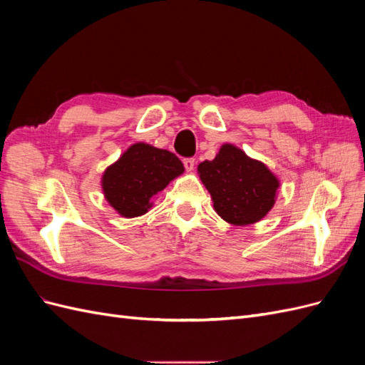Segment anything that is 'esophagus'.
Instances as JSON below:
<instances>
[{
    "instance_id": "1",
    "label": "esophagus",
    "mask_w": 365,
    "mask_h": 365,
    "mask_svg": "<svg viewBox=\"0 0 365 365\" xmlns=\"http://www.w3.org/2000/svg\"><path fill=\"white\" fill-rule=\"evenodd\" d=\"M184 168L187 172H192L195 169V158H184Z\"/></svg>"
}]
</instances>
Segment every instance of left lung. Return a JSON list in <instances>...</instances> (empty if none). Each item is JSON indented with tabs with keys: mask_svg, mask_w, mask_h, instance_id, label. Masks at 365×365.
I'll return each instance as SVG.
<instances>
[{
	"mask_svg": "<svg viewBox=\"0 0 365 365\" xmlns=\"http://www.w3.org/2000/svg\"><path fill=\"white\" fill-rule=\"evenodd\" d=\"M197 173L212 195L215 212L231 225L259 222L277 200V176L267 164L230 143L220 146L215 160L197 165Z\"/></svg>",
	"mask_w": 365,
	"mask_h": 365,
	"instance_id": "1",
	"label": "left lung"
}]
</instances>
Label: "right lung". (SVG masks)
Segmentation results:
<instances>
[{
  "label": "right lung",
  "mask_w": 365,
  "mask_h": 365,
  "mask_svg": "<svg viewBox=\"0 0 365 365\" xmlns=\"http://www.w3.org/2000/svg\"><path fill=\"white\" fill-rule=\"evenodd\" d=\"M181 173L184 165L175 153L148 143H134L108 165L102 175V190L120 216L137 217L148 213L153 196Z\"/></svg>",
  "instance_id": "right-lung-1"
}]
</instances>
